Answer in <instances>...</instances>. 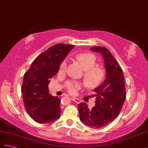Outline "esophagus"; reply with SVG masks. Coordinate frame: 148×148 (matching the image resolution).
Masks as SVG:
<instances>
[{
  "mask_svg": "<svg viewBox=\"0 0 148 148\" xmlns=\"http://www.w3.org/2000/svg\"><path fill=\"white\" fill-rule=\"evenodd\" d=\"M71 100H73V101H74L75 102H76L77 103H80L81 102V100L79 99H77V98H75V97H71Z\"/></svg>",
  "mask_w": 148,
  "mask_h": 148,
  "instance_id": "1",
  "label": "esophagus"
}]
</instances>
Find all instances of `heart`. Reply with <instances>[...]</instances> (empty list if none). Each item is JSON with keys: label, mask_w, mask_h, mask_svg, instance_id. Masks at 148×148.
<instances>
[{"label": "heart", "mask_w": 148, "mask_h": 148, "mask_svg": "<svg viewBox=\"0 0 148 148\" xmlns=\"http://www.w3.org/2000/svg\"><path fill=\"white\" fill-rule=\"evenodd\" d=\"M77 58L84 67L86 71L84 79L90 87L95 88L102 84L106 76V71L102 68L97 66L96 56L92 53H85L79 54ZM68 67L67 60H64L60 63L59 66L60 73L65 72ZM68 92L71 94H75L79 88V85L77 82H68L66 84Z\"/></svg>", "instance_id": "b5f03b06"}]
</instances>
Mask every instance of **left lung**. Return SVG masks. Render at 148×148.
<instances>
[{"instance_id": "left-lung-1", "label": "left lung", "mask_w": 148, "mask_h": 148, "mask_svg": "<svg viewBox=\"0 0 148 148\" xmlns=\"http://www.w3.org/2000/svg\"><path fill=\"white\" fill-rule=\"evenodd\" d=\"M103 56L107 76L105 81L93 90L96 93L95 106L91 110L85 102L78 104L80 121L89 127L99 129L117 118L126 97L124 73L119 64L106 47L90 49Z\"/></svg>"}]
</instances>
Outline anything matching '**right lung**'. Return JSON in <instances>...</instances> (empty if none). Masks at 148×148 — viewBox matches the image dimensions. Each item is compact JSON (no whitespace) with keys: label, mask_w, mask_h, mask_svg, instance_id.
Instances as JSON below:
<instances>
[{"label":"right lung","mask_w":148,"mask_h":148,"mask_svg":"<svg viewBox=\"0 0 148 148\" xmlns=\"http://www.w3.org/2000/svg\"><path fill=\"white\" fill-rule=\"evenodd\" d=\"M73 46L57 44L38 55L25 73L21 92L28 114L38 123L49 124L58 119L61 100L49 93V79L58 73L60 63Z\"/></svg>","instance_id":"right-lung-1"}]
</instances>
